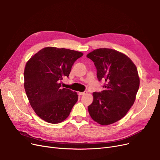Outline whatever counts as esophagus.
I'll use <instances>...</instances> for the list:
<instances>
[{"label":"esophagus","mask_w":160,"mask_h":160,"mask_svg":"<svg viewBox=\"0 0 160 160\" xmlns=\"http://www.w3.org/2000/svg\"><path fill=\"white\" fill-rule=\"evenodd\" d=\"M87 91H84V92H79V95H85V94H87Z\"/></svg>","instance_id":"obj_1"}]
</instances>
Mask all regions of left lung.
Segmentation results:
<instances>
[{
  "mask_svg": "<svg viewBox=\"0 0 160 160\" xmlns=\"http://www.w3.org/2000/svg\"><path fill=\"white\" fill-rule=\"evenodd\" d=\"M94 62L104 90L92 93L88 111L93 120L108 125L122 118L133 105L140 86L134 63L125 54L112 49L99 48L87 55Z\"/></svg>",
  "mask_w": 160,
  "mask_h": 160,
  "instance_id": "obj_1",
  "label": "left lung"
}]
</instances>
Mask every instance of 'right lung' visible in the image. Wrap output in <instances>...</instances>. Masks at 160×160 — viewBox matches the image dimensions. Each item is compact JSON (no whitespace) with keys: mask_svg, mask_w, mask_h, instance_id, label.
Returning <instances> with one entry per match:
<instances>
[{"mask_svg":"<svg viewBox=\"0 0 160 160\" xmlns=\"http://www.w3.org/2000/svg\"><path fill=\"white\" fill-rule=\"evenodd\" d=\"M82 53L65 48L47 47L26 64L24 89L31 107L42 120L58 124L67 118L78 100L76 92L61 88L64 77Z\"/></svg>","mask_w":160,"mask_h":160,"instance_id":"right-lung-1","label":"right lung"}]
</instances>
